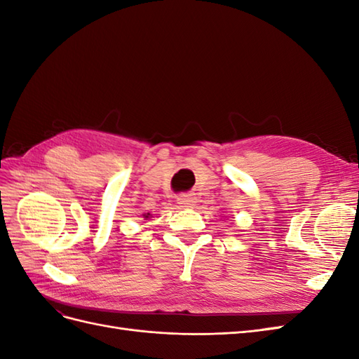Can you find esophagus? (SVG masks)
Wrapping results in <instances>:
<instances>
[{
    "mask_svg": "<svg viewBox=\"0 0 359 359\" xmlns=\"http://www.w3.org/2000/svg\"><path fill=\"white\" fill-rule=\"evenodd\" d=\"M177 202L180 206H182V208H190V206L194 205V198L190 193H182L177 198Z\"/></svg>",
    "mask_w": 359,
    "mask_h": 359,
    "instance_id": "34e87169",
    "label": "esophagus"
}]
</instances>
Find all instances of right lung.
Returning a JSON list of instances; mask_svg holds the SVG:
<instances>
[{
  "label": "right lung",
  "mask_w": 359,
  "mask_h": 359,
  "mask_svg": "<svg viewBox=\"0 0 359 359\" xmlns=\"http://www.w3.org/2000/svg\"><path fill=\"white\" fill-rule=\"evenodd\" d=\"M148 215H149V214H145V217H147V219H148Z\"/></svg>",
  "instance_id": "add662e5"
}]
</instances>
